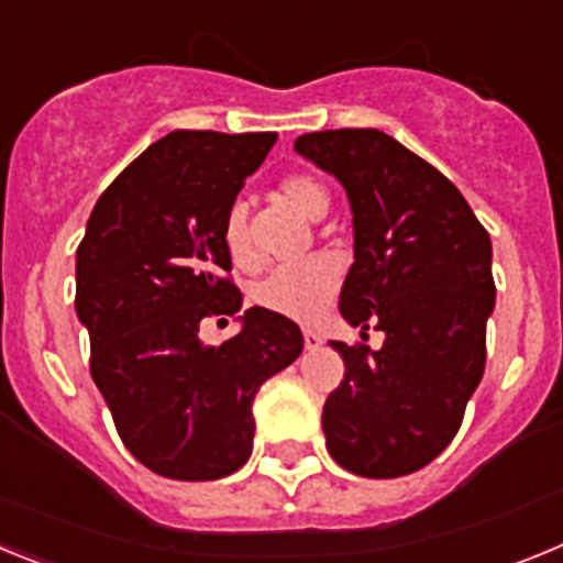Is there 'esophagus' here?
Here are the masks:
<instances>
[{"label": "esophagus", "instance_id": "esophagus-1", "mask_svg": "<svg viewBox=\"0 0 563 563\" xmlns=\"http://www.w3.org/2000/svg\"><path fill=\"white\" fill-rule=\"evenodd\" d=\"M321 343H324V338L318 335V332H312V330H305V350H318V346H321Z\"/></svg>", "mask_w": 563, "mask_h": 563}]
</instances>
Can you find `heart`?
Wrapping results in <instances>:
<instances>
[{"instance_id":"obj_1","label":"heart","mask_w":563,"mask_h":563,"mask_svg":"<svg viewBox=\"0 0 563 563\" xmlns=\"http://www.w3.org/2000/svg\"><path fill=\"white\" fill-rule=\"evenodd\" d=\"M278 200L310 222L324 220L327 211H330V191L312 174H290V177H285L278 183ZM222 242H225V251L233 258V265H253L245 206H231V211L225 213ZM338 278H341V273H338L335 262L327 256H316L301 262V265L276 267L271 276L258 282L253 298L265 310L278 312V316L290 318V321L312 324L330 307L332 296L338 290Z\"/></svg>"}]
</instances>
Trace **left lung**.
<instances>
[{
    "instance_id": "1",
    "label": "left lung",
    "mask_w": 563,
    "mask_h": 563,
    "mask_svg": "<svg viewBox=\"0 0 563 563\" xmlns=\"http://www.w3.org/2000/svg\"><path fill=\"white\" fill-rule=\"evenodd\" d=\"M296 152L332 174L352 208L343 321L386 335L380 350L330 341L343 380L321 415L327 451L369 479L415 474L449 449L485 372L490 236L460 188L386 132L301 134Z\"/></svg>"
}]
</instances>
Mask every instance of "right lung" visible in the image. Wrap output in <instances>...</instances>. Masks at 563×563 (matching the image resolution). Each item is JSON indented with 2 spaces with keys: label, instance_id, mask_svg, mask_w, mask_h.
<instances>
[{
  "label": "right lung",
  "instance_id": "obj_1",
  "mask_svg": "<svg viewBox=\"0 0 563 563\" xmlns=\"http://www.w3.org/2000/svg\"><path fill=\"white\" fill-rule=\"evenodd\" d=\"M276 132L177 129L129 163L89 213L76 253V312L89 369L137 462L183 482L222 479L253 451V397L290 366L305 338L265 307L239 316L220 346L202 318L236 316L222 273V222Z\"/></svg>",
  "mask_w": 563,
  "mask_h": 563
}]
</instances>
